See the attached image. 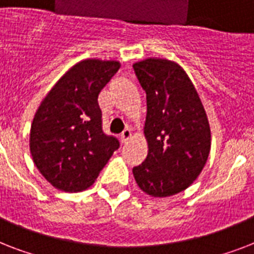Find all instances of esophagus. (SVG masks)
<instances>
[{"label":"esophagus","mask_w":254,"mask_h":254,"mask_svg":"<svg viewBox=\"0 0 254 254\" xmlns=\"http://www.w3.org/2000/svg\"><path fill=\"white\" fill-rule=\"evenodd\" d=\"M130 138H131V130L129 129V127H127V129L121 133V141H123V143H125L127 142Z\"/></svg>","instance_id":"1"}]
</instances>
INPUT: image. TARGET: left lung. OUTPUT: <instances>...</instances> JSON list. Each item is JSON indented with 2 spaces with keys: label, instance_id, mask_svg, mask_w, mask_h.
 <instances>
[{
  "label": "left lung",
  "instance_id": "left-lung-1",
  "mask_svg": "<svg viewBox=\"0 0 254 254\" xmlns=\"http://www.w3.org/2000/svg\"><path fill=\"white\" fill-rule=\"evenodd\" d=\"M146 92V159L133 167L143 192L166 197L186 190L199 177L211 150L204 107L189 75L175 62L147 58L133 64Z\"/></svg>",
  "mask_w": 254,
  "mask_h": 254
}]
</instances>
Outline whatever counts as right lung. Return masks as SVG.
<instances>
[{"instance_id":"1","label":"right lung","mask_w":254,"mask_h":254,"mask_svg":"<svg viewBox=\"0 0 254 254\" xmlns=\"http://www.w3.org/2000/svg\"><path fill=\"white\" fill-rule=\"evenodd\" d=\"M120 65L117 61L79 62L38 108L30 130V153L55 189L65 192L88 189L120 147L119 139L103 131L97 101Z\"/></svg>"}]
</instances>
